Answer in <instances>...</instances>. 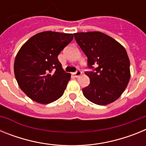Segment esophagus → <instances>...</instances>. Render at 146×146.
<instances>
[{
    "label": "esophagus",
    "instance_id": "obj_1",
    "mask_svg": "<svg viewBox=\"0 0 146 146\" xmlns=\"http://www.w3.org/2000/svg\"><path fill=\"white\" fill-rule=\"evenodd\" d=\"M81 74H82V72H81L80 71V70H77V71H76V72L74 73V77H79V76Z\"/></svg>",
    "mask_w": 146,
    "mask_h": 146
}]
</instances>
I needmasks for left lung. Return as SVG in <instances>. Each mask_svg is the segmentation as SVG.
<instances>
[{"mask_svg": "<svg viewBox=\"0 0 146 146\" xmlns=\"http://www.w3.org/2000/svg\"><path fill=\"white\" fill-rule=\"evenodd\" d=\"M76 42L87 56L85 74L90 84L82 88L85 97L99 105L115 101L130 78V62L124 47L114 38L99 31L74 33Z\"/></svg>", "mask_w": 146, "mask_h": 146, "instance_id": "left-lung-1", "label": "left lung"}]
</instances>
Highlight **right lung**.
<instances>
[{"mask_svg":"<svg viewBox=\"0 0 146 146\" xmlns=\"http://www.w3.org/2000/svg\"><path fill=\"white\" fill-rule=\"evenodd\" d=\"M73 39L71 33L44 31L28 39L18 52L14 70L22 91L41 104L64 94L71 74L64 72L58 55Z\"/></svg>","mask_w":146,"mask_h":146,"instance_id":"1","label":"right lung"}]
</instances>
